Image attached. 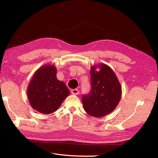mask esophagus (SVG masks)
Listing matches in <instances>:
<instances>
[{
  "instance_id": "esophagus-1",
  "label": "esophagus",
  "mask_w": 158,
  "mask_h": 158,
  "mask_svg": "<svg viewBox=\"0 0 158 158\" xmlns=\"http://www.w3.org/2000/svg\"><path fill=\"white\" fill-rule=\"evenodd\" d=\"M71 94L73 95H78L79 94V90L77 89H73L71 90Z\"/></svg>"
}]
</instances>
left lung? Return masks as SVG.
Instances as JSON below:
<instances>
[{
	"label": "left lung",
	"mask_w": 158,
	"mask_h": 158,
	"mask_svg": "<svg viewBox=\"0 0 158 158\" xmlns=\"http://www.w3.org/2000/svg\"><path fill=\"white\" fill-rule=\"evenodd\" d=\"M90 74L92 90L88 95H83V106L89 115L102 117L118 106L122 95L121 85L114 71L106 64L92 66Z\"/></svg>",
	"instance_id": "1"
}]
</instances>
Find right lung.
Segmentation results:
<instances>
[{
	"instance_id": "obj_1",
	"label": "right lung",
	"mask_w": 158,
	"mask_h": 158,
	"mask_svg": "<svg viewBox=\"0 0 158 158\" xmlns=\"http://www.w3.org/2000/svg\"><path fill=\"white\" fill-rule=\"evenodd\" d=\"M27 94L33 109L47 114L58 109L70 92L66 84L57 79L55 66L44 64L34 73Z\"/></svg>"
}]
</instances>
